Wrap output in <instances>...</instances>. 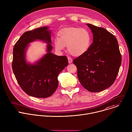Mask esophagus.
I'll return each mask as SVG.
<instances>
[{
	"label": "esophagus",
	"instance_id": "obj_1",
	"mask_svg": "<svg viewBox=\"0 0 132 132\" xmlns=\"http://www.w3.org/2000/svg\"><path fill=\"white\" fill-rule=\"evenodd\" d=\"M68 63H69V64L71 63H72V59H71L70 57H68Z\"/></svg>",
	"mask_w": 132,
	"mask_h": 132
}]
</instances>
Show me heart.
Returning <instances> with one entry per match:
<instances>
[{"label": "heart", "instance_id": "obj_1", "mask_svg": "<svg viewBox=\"0 0 132 132\" xmlns=\"http://www.w3.org/2000/svg\"><path fill=\"white\" fill-rule=\"evenodd\" d=\"M91 42V35L87 29L66 28L60 31L59 37L54 40V45L56 50L59 51L63 50L66 46L70 54L79 56L89 50Z\"/></svg>", "mask_w": 132, "mask_h": 132}]
</instances>
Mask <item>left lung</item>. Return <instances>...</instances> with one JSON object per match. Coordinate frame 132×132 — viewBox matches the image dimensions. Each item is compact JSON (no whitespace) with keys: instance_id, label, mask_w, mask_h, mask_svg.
<instances>
[{"instance_id":"left-lung-1","label":"left lung","mask_w":132,"mask_h":132,"mask_svg":"<svg viewBox=\"0 0 132 132\" xmlns=\"http://www.w3.org/2000/svg\"><path fill=\"white\" fill-rule=\"evenodd\" d=\"M87 25L93 34V42L73 63L81 85L90 92H98L114 83L121 64V54L114 35L103 28Z\"/></svg>"}]
</instances>
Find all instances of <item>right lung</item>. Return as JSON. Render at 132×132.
<instances>
[{
	"label": "right lung",
	"mask_w": 132,
	"mask_h": 132,
	"mask_svg": "<svg viewBox=\"0 0 132 132\" xmlns=\"http://www.w3.org/2000/svg\"><path fill=\"white\" fill-rule=\"evenodd\" d=\"M43 27L24 32L15 44L13 50L12 68L15 78L27 95L45 98L52 96L59 86V74L68 65L66 56H57L51 52V32ZM35 40L48 43V53L34 64L25 60L28 44Z\"/></svg>",
	"instance_id": "obj_1"
}]
</instances>
